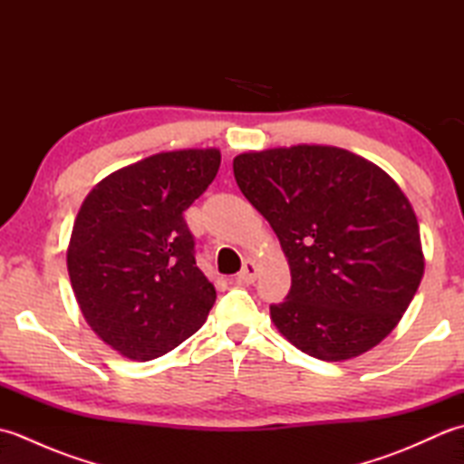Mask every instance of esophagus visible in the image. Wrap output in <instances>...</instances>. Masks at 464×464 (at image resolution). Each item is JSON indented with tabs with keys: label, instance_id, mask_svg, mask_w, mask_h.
<instances>
[{
	"label": "esophagus",
	"instance_id": "34e87169",
	"mask_svg": "<svg viewBox=\"0 0 464 464\" xmlns=\"http://www.w3.org/2000/svg\"><path fill=\"white\" fill-rule=\"evenodd\" d=\"M257 271L259 269H257V265H255V261L245 259L243 269L237 275V281L239 283H255V279H257Z\"/></svg>",
	"mask_w": 464,
	"mask_h": 464
}]
</instances>
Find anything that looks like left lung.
Here are the masks:
<instances>
[{"mask_svg":"<svg viewBox=\"0 0 464 464\" xmlns=\"http://www.w3.org/2000/svg\"><path fill=\"white\" fill-rule=\"evenodd\" d=\"M241 193L269 221L291 271L271 321L314 359L347 361L387 337L425 273L417 215L379 165L333 145L245 151Z\"/></svg>","mask_w":464,"mask_h":464,"instance_id":"1","label":"left lung"}]
</instances>
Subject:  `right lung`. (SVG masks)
Returning a JSON list of instances; mask_svg holds the SVG:
<instances>
[{"label": "right lung", "mask_w": 464, "mask_h": 464, "mask_svg": "<svg viewBox=\"0 0 464 464\" xmlns=\"http://www.w3.org/2000/svg\"><path fill=\"white\" fill-rule=\"evenodd\" d=\"M221 151H161L97 183L75 217L67 271L83 319L125 359L189 339L217 293L195 263L183 211L215 179Z\"/></svg>", "instance_id": "1"}]
</instances>
